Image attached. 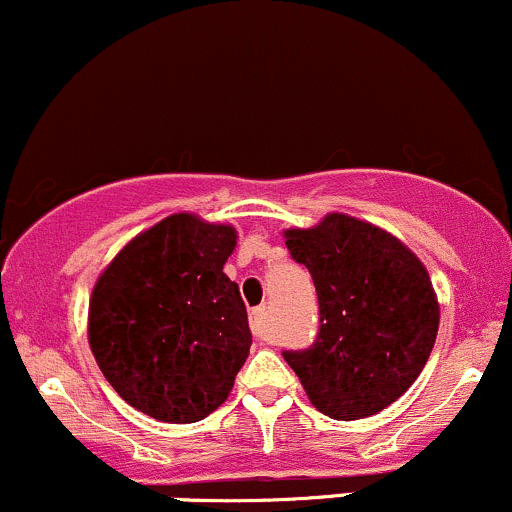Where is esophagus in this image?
Segmentation results:
<instances>
[{
    "label": "esophagus",
    "mask_w": 512,
    "mask_h": 512,
    "mask_svg": "<svg viewBox=\"0 0 512 512\" xmlns=\"http://www.w3.org/2000/svg\"><path fill=\"white\" fill-rule=\"evenodd\" d=\"M266 315H268L266 307H256V310H251L249 315L251 332H254V337L258 339H266Z\"/></svg>",
    "instance_id": "34e87169"
}]
</instances>
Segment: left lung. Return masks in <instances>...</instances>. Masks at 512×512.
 Instances as JSON below:
<instances>
[{
  "mask_svg": "<svg viewBox=\"0 0 512 512\" xmlns=\"http://www.w3.org/2000/svg\"><path fill=\"white\" fill-rule=\"evenodd\" d=\"M285 246L310 271L320 302L315 342L283 351L307 398L334 420L388 408L420 376L437 339L439 305L420 258L349 214L288 229Z\"/></svg>",
  "mask_w": 512,
  "mask_h": 512,
  "instance_id": "left-lung-1",
  "label": "left lung"
}]
</instances>
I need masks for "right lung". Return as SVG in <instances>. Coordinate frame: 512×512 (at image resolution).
Returning a JSON list of instances; mask_svg holds the SVG:
<instances>
[{"label":"right lung","instance_id":"right-lung-1","mask_svg":"<svg viewBox=\"0 0 512 512\" xmlns=\"http://www.w3.org/2000/svg\"><path fill=\"white\" fill-rule=\"evenodd\" d=\"M234 246V227L173 214L129 241L92 290L97 366L153 420L207 417L249 356L246 305L222 271Z\"/></svg>","mask_w":512,"mask_h":512}]
</instances>
